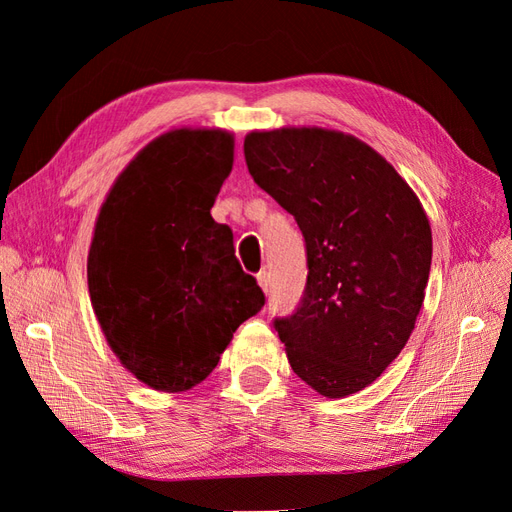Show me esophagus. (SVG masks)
Listing matches in <instances>:
<instances>
[{
  "mask_svg": "<svg viewBox=\"0 0 512 512\" xmlns=\"http://www.w3.org/2000/svg\"><path fill=\"white\" fill-rule=\"evenodd\" d=\"M258 284H260L262 290H265V294H269V290H271V275L267 271H260L258 273Z\"/></svg>",
  "mask_w": 512,
  "mask_h": 512,
  "instance_id": "obj_1",
  "label": "esophagus"
}]
</instances>
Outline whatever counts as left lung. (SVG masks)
I'll list each match as a JSON object with an SVG mask.
<instances>
[{
  "instance_id": "8db88e82",
  "label": "left lung",
  "mask_w": 512,
  "mask_h": 512,
  "mask_svg": "<svg viewBox=\"0 0 512 512\" xmlns=\"http://www.w3.org/2000/svg\"><path fill=\"white\" fill-rule=\"evenodd\" d=\"M243 153L254 183L303 232V297L273 320L292 371L324 397L365 389L404 350L425 299L421 203L380 153L342 132H252Z\"/></svg>"
}]
</instances>
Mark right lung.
<instances>
[{
	"instance_id": "obj_1",
	"label": "right lung",
	"mask_w": 512,
	"mask_h": 512,
	"mask_svg": "<svg viewBox=\"0 0 512 512\" xmlns=\"http://www.w3.org/2000/svg\"><path fill=\"white\" fill-rule=\"evenodd\" d=\"M230 168L228 132H166L123 170L98 215L91 305L119 361L156 391L203 382L265 305L230 226L211 218Z\"/></svg>"
}]
</instances>
